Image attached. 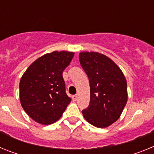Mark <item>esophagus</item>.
Returning <instances> with one entry per match:
<instances>
[{"label": "esophagus", "instance_id": "34e87169", "mask_svg": "<svg viewBox=\"0 0 154 154\" xmlns=\"http://www.w3.org/2000/svg\"><path fill=\"white\" fill-rule=\"evenodd\" d=\"M77 99H78V96H76V95H75V96H72V100H73V101H76V100H77Z\"/></svg>", "mask_w": 154, "mask_h": 154}]
</instances>
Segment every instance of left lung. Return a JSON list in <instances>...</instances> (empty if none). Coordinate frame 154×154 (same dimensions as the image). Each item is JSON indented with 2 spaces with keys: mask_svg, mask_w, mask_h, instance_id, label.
I'll list each match as a JSON object with an SVG mask.
<instances>
[{
  "mask_svg": "<svg viewBox=\"0 0 154 154\" xmlns=\"http://www.w3.org/2000/svg\"><path fill=\"white\" fill-rule=\"evenodd\" d=\"M79 62L90 85V102L82 110L84 118L94 126L108 127L119 119L127 102L126 78L119 66L101 53L80 52Z\"/></svg>",
  "mask_w": 154,
  "mask_h": 154,
  "instance_id": "obj_1",
  "label": "left lung"
}]
</instances>
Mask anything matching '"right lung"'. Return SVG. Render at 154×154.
<instances>
[{
  "mask_svg": "<svg viewBox=\"0 0 154 154\" xmlns=\"http://www.w3.org/2000/svg\"><path fill=\"white\" fill-rule=\"evenodd\" d=\"M73 56L74 52L67 51L48 53L31 64L23 74L19 84L21 106L37 123H54L70 103L62 72Z\"/></svg>",
  "mask_w": 154,
  "mask_h": 154,
  "instance_id": "1",
  "label": "right lung"
}]
</instances>
